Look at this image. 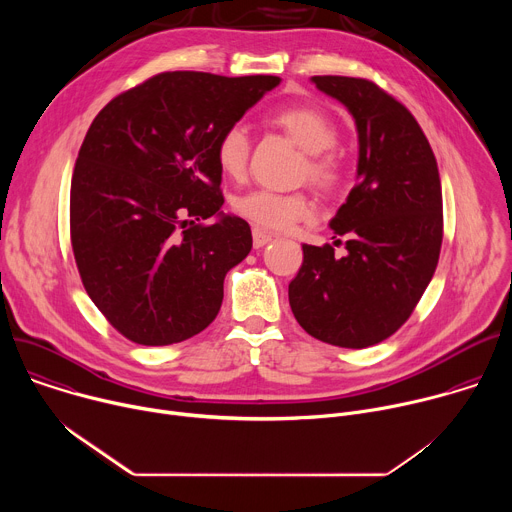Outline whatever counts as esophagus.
I'll use <instances>...</instances> for the list:
<instances>
[{"instance_id": "34e87169", "label": "esophagus", "mask_w": 512, "mask_h": 512, "mask_svg": "<svg viewBox=\"0 0 512 512\" xmlns=\"http://www.w3.org/2000/svg\"><path fill=\"white\" fill-rule=\"evenodd\" d=\"M271 239H273L271 233H267L263 229H253V245H255V249L265 247L267 243H271Z\"/></svg>"}]
</instances>
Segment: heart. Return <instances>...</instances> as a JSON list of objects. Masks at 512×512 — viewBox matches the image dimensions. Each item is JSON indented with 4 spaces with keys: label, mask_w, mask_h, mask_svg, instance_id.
Returning <instances> with one entry per match:
<instances>
[{
    "label": "heart",
    "mask_w": 512,
    "mask_h": 512,
    "mask_svg": "<svg viewBox=\"0 0 512 512\" xmlns=\"http://www.w3.org/2000/svg\"><path fill=\"white\" fill-rule=\"evenodd\" d=\"M275 125L308 154L304 176L324 190L338 186L342 178L340 158L330 150L338 139L334 121L314 107H287L273 117ZM249 133L245 125L235 123L227 127L216 139L214 154L218 168L227 176H241L249 160ZM235 212L245 221L269 229L287 231L314 216V202L304 192L281 194L257 188L237 196Z\"/></svg>",
    "instance_id": "1"
}]
</instances>
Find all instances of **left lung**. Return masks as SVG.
Listing matches in <instances>:
<instances>
[{
  "label": "left lung",
  "mask_w": 512,
  "mask_h": 512,
  "mask_svg": "<svg viewBox=\"0 0 512 512\" xmlns=\"http://www.w3.org/2000/svg\"><path fill=\"white\" fill-rule=\"evenodd\" d=\"M340 101L358 133L356 186L330 221L346 239L302 245L304 263L289 283V306L314 338L367 348L411 316L437 267L444 237L442 182L415 117L367 79L312 77ZM335 239V237H334Z\"/></svg>",
  "instance_id": "8db88e82"
}]
</instances>
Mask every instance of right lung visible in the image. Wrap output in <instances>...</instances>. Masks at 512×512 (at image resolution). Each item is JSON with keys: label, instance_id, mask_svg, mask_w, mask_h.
I'll use <instances>...</instances> for the list:
<instances>
[{"label": "right lung", "instance_id": "1", "mask_svg": "<svg viewBox=\"0 0 512 512\" xmlns=\"http://www.w3.org/2000/svg\"><path fill=\"white\" fill-rule=\"evenodd\" d=\"M279 83L162 72L93 119L70 184V241L89 298L131 342H182L221 310L225 275L253 237L221 210L214 145Z\"/></svg>", "mask_w": 512, "mask_h": 512}]
</instances>
